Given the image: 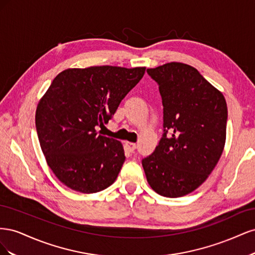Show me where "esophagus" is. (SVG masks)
I'll return each instance as SVG.
<instances>
[{
    "label": "esophagus",
    "instance_id": "1",
    "mask_svg": "<svg viewBox=\"0 0 255 255\" xmlns=\"http://www.w3.org/2000/svg\"><path fill=\"white\" fill-rule=\"evenodd\" d=\"M126 145L128 146V149L129 152H134L135 149H136V143H134V142L127 141V142H126Z\"/></svg>",
    "mask_w": 255,
    "mask_h": 255
}]
</instances>
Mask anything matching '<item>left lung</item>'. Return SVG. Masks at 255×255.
I'll use <instances>...</instances> for the list:
<instances>
[{
	"label": "left lung",
	"mask_w": 255,
	"mask_h": 255,
	"mask_svg": "<svg viewBox=\"0 0 255 255\" xmlns=\"http://www.w3.org/2000/svg\"><path fill=\"white\" fill-rule=\"evenodd\" d=\"M163 102V136L141 164L158 195L179 198L197 189L211 174L226 142L225 97L186 64L146 69Z\"/></svg>",
	"instance_id": "1"
}]
</instances>
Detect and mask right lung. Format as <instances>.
Listing matches in <instances>:
<instances>
[{
	"instance_id": "obj_1",
	"label": "right lung",
	"mask_w": 255,
	"mask_h": 255,
	"mask_svg": "<svg viewBox=\"0 0 255 255\" xmlns=\"http://www.w3.org/2000/svg\"><path fill=\"white\" fill-rule=\"evenodd\" d=\"M145 68L97 66L67 69L51 83L36 111V129L49 167L67 187L99 192L116 181L125 163L120 141L102 136Z\"/></svg>"
}]
</instances>
